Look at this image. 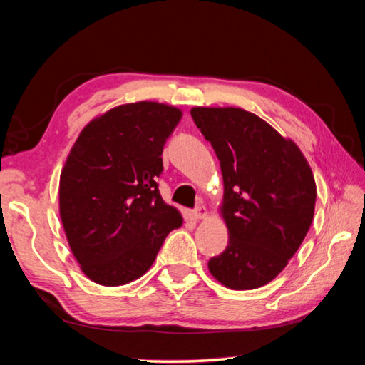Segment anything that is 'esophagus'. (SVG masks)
<instances>
[{
	"label": "esophagus",
	"instance_id": "obj_1",
	"mask_svg": "<svg viewBox=\"0 0 365 365\" xmlns=\"http://www.w3.org/2000/svg\"><path fill=\"white\" fill-rule=\"evenodd\" d=\"M191 215H193V219H196V220L205 219L206 215H207V209L202 206V205H200V206H196L193 211H191Z\"/></svg>",
	"mask_w": 365,
	"mask_h": 365
}]
</instances>
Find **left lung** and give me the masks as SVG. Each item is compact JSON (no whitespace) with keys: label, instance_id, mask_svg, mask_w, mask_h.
<instances>
[{"label":"left lung","instance_id":"obj_1","mask_svg":"<svg viewBox=\"0 0 365 365\" xmlns=\"http://www.w3.org/2000/svg\"><path fill=\"white\" fill-rule=\"evenodd\" d=\"M191 117L220 160L222 215L228 245L207 262L232 289L275 279L304 240L316 207V182L299 148L240 108H193Z\"/></svg>","mask_w":365,"mask_h":365}]
</instances>
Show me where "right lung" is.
<instances>
[{
    "mask_svg": "<svg viewBox=\"0 0 365 365\" xmlns=\"http://www.w3.org/2000/svg\"><path fill=\"white\" fill-rule=\"evenodd\" d=\"M182 119L168 104H123L91 120L67 156L59 214L83 274L104 287L140 279L182 215L160 197L163 150Z\"/></svg>",
    "mask_w": 365,
    "mask_h": 365,
    "instance_id": "obj_1",
    "label": "right lung"
}]
</instances>
